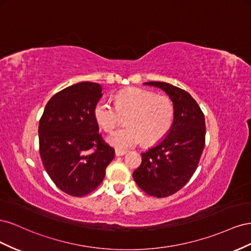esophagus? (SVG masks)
I'll return each mask as SVG.
<instances>
[{"label":"esophagus","instance_id":"34e87169","mask_svg":"<svg viewBox=\"0 0 251 251\" xmlns=\"http://www.w3.org/2000/svg\"><path fill=\"white\" fill-rule=\"evenodd\" d=\"M124 154H126V151L125 150H122V149H116V155L117 156H122V155H124Z\"/></svg>","mask_w":251,"mask_h":251}]
</instances>
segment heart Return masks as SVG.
Wrapping results in <instances>:
<instances>
[{
	"instance_id": "b5f03b06",
	"label": "heart",
	"mask_w": 251,
	"mask_h": 251,
	"mask_svg": "<svg viewBox=\"0 0 251 251\" xmlns=\"http://www.w3.org/2000/svg\"><path fill=\"white\" fill-rule=\"evenodd\" d=\"M126 128L110 133L107 142L118 149L131 148L143 142L147 145L161 141L173 126L175 108L166 96H156L152 91L131 88L120 92L116 105L107 99L99 100L94 108V117L104 131L116 128L122 117Z\"/></svg>"
}]
</instances>
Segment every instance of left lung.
I'll return each instance as SVG.
<instances>
[{"mask_svg":"<svg viewBox=\"0 0 251 251\" xmlns=\"http://www.w3.org/2000/svg\"><path fill=\"white\" fill-rule=\"evenodd\" d=\"M165 91L174 104L173 126L163 141L142 153L132 175L147 195L165 198L183 188L198 167L205 146V117L187 91L165 82H148Z\"/></svg>","mask_w":251,"mask_h":251,"instance_id":"1","label":"left lung"}]
</instances>
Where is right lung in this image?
Returning a JSON list of instances; mask_svg holds the SVG:
<instances>
[{"mask_svg": "<svg viewBox=\"0 0 251 251\" xmlns=\"http://www.w3.org/2000/svg\"><path fill=\"white\" fill-rule=\"evenodd\" d=\"M102 86L81 82L49 100L39 124L40 155L56 187L73 197L94 191L105 177L114 149L99 133L94 108Z\"/></svg>", "mask_w": 251, "mask_h": 251, "instance_id": "obj_1", "label": "right lung"}]
</instances>
